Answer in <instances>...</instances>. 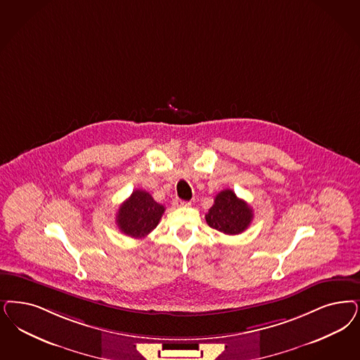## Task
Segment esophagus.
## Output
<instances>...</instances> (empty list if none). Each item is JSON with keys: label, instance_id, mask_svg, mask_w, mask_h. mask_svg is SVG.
<instances>
[{"label": "esophagus", "instance_id": "34e87169", "mask_svg": "<svg viewBox=\"0 0 360 360\" xmlns=\"http://www.w3.org/2000/svg\"><path fill=\"white\" fill-rule=\"evenodd\" d=\"M190 205H191V203L186 202V200H179V199L175 200V206H181V207H182V206H190Z\"/></svg>", "mask_w": 360, "mask_h": 360}]
</instances>
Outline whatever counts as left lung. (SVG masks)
<instances>
[{"label":"left lung","instance_id":"1","mask_svg":"<svg viewBox=\"0 0 360 360\" xmlns=\"http://www.w3.org/2000/svg\"><path fill=\"white\" fill-rule=\"evenodd\" d=\"M254 218L252 209L243 199L238 198L230 188L218 193L214 205L206 214L207 224L227 236H236L248 229Z\"/></svg>","mask_w":360,"mask_h":360}]
</instances>
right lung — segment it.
<instances>
[{
  "label": "right lung",
  "instance_id": "obj_1",
  "mask_svg": "<svg viewBox=\"0 0 360 360\" xmlns=\"http://www.w3.org/2000/svg\"><path fill=\"white\" fill-rule=\"evenodd\" d=\"M165 207L148 191L134 190L117 212L118 229L124 236L145 238L160 224Z\"/></svg>",
  "mask_w": 360,
  "mask_h": 360
}]
</instances>
